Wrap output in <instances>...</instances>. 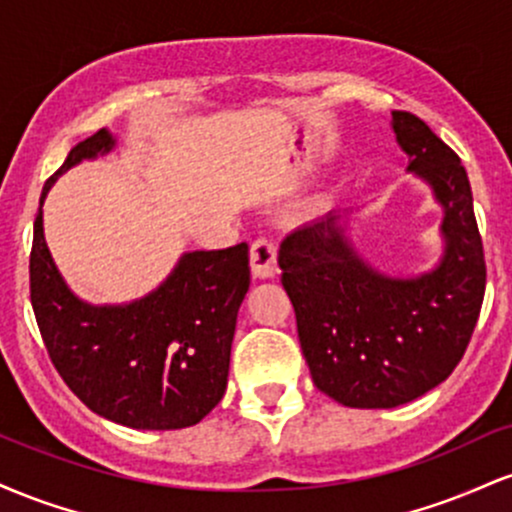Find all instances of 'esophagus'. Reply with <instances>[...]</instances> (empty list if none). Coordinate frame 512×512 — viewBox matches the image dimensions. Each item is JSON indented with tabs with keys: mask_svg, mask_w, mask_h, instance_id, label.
<instances>
[{
	"mask_svg": "<svg viewBox=\"0 0 512 512\" xmlns=\"http://www.w3.org/2000/svg\"><path fill=\"white\" fill-rule=\"evenodd\" d=\"M250 267L257 279H272L276 272V245L267 238H257L250 248Z\"/></svg>",
	"mask_w": 512,
	"mask_h": 512,
	"instance_id": "1",
	"label": "esophagus"
}]
</instances>
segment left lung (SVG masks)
<instances>
[{
    "mask_svg": "<svg viewBox=\"0 0 512 512\" xmlns=\"http://www.w3.org/2000/svg\"><path fill=\"white\" fill-rule=\"evenodd\" d=\"M411 173L443 207L433 272L395 279L370 267L337 214L305 223L279 250L281 284L317 390L354 409H392L443 383L467 351L486 289L472 187L460 156L421 117L392 110Z\"/></svg>",
    "mask_w": 512,
    "mask_h": 512,
    "instance_id": "1",
    "label": "left lung"
}]
</instances>
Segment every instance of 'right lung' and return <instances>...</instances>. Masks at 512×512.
<instances>
[{
  "instance_id": "right-lung-1",
  "label": "right lung",
  "mask_w": 512,
  "mask_h": 512,
  "mask_svg": "<svg viewBox=\"0 0 512 512\" xmlns=\"http://www.w3.org/2000/svg\"><path fill=\"white\" fill-rule=\"evenodd\" d=\"M115 146L98 129L45 182L31 248V303L50 361L88 409L120 426H195L228 383L238 308L250 286L248 243L195 250L149 296L88 305L69 291L43 236V199L57 175Z\"/></svg>"
}]
</instances>
